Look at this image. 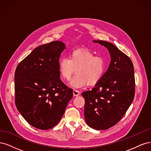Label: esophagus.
Here are the masks:
<instances>
[{
    "label": "esophagus",
    "mask_w": 151,
    "mask_h": 151,
    "mask_svg": "<svg viewBox=\"0 0 151 151\" xmlns=\"http://www.w3.org/2000/svg\"><path fill=\"white\" fill-rule=\"evenodd\" d=\"M73 94H74V96H78L80 95V92L77 90H74L73 91Z\"/></svg>",
    "instance_id": "obj_1"
}]
</instances>
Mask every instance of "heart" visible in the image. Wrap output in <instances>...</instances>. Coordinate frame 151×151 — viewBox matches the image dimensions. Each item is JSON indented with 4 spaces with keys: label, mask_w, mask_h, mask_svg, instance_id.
Listing matches in <instances>:
<instances>
[{
    "label": "heart",
    "mask_w": 151,
    "mask_h": 151,
    "mask_svg": "<svg viewBox=\"0 0 151 151\" xmlns=\"http://www.w3.org/2000/svg\"><path fill=\"white\" fill-rule=\"evenodd\" d=\"M106 60L100 55L88 49H77L72 51L67 57L58 62V71L63 80L69 81L72 75H76L70 82V86L80 88L88 84L98 83L106 70Z\"/></svg>",
    "instance_id": "b5f03b06"
}]
</instances>
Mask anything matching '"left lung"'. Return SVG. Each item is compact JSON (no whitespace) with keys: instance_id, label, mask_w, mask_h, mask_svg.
Instances as JSON below:
<instances>
[{"instance_id":"1","label":"left lung","mask_w":151,"mask_h":151,"mask_svg":"<svg viewBox=\"0 0 151 151\" xmlns=\"http://www.w3.org/2000/svg\"><path fill=\"white\" fill-rule=\"evenodd\" d=\"M106 47L111 56L108 70L91 91L82 93L84 117L90 127L106 130L119 122L135 96L134 68L130 58L112 43L94 40Z\"/></svg>"}]
</instances>
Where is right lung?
<instances>
[{
    "label": "right lung",
    "instance_id": "obj_1",
    "mask_svg": "<svg viewBox=\"0 0 151 151\" xmlns=\"http://www.w3.org/2000/svg\"><path fill=\"white\" fill-rule=\"evenodd\" d=\"M65 45H40L18 64L14 75L15 103L31 125L48 130L60 122L73 90L62 83L58 62Z\"/></svg>",
    "mask_w": 151,
    "mask_h": 151
}]
</instances>
